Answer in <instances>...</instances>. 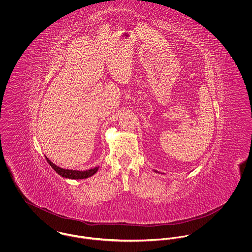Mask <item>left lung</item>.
<instances>
[{
    "label": "left lung",
    "instance_id": "1",
    "mask_svg": "<svg viewBox=\"0 0 252 252\" xmlns=\"http://www.w3.org/2000/svg\"><path fill=\"white\" fill-rule=\"evenodd\" d=\"M155 172H156V171H155Z\"/></svg>",
    "mask_w": 252,
    "mask_h": 252
}]
</instances>
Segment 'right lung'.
I'll return each instance as SVG.
<instances>
[{
    "label": "right lung",
    "instance_id": "add662e5",
    "mask_svg": "<svg viewBox=\"0 0 252 252\" xmlns=\"http://www.w3.org/2000/svg\"><path fill=\"white\" fill-rule=\"evenodd\" d=\"M46 161L48 162V164L52 167V169L61 177L66 178V179H72V180H83V179H87L89 177H92L93 175H95L98 171V167H95L93 169L87 170V171H74V170H66V169H62L58 166H56L55 164H53L47 157H45Z\"/></svg>",
    "mask_w": 252,
    "mask_h": 252
}]
</instances>
